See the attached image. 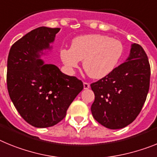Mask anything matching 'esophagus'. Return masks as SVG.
<instances>
[{
	"mask_svg": "<svg viewBox=\"0 0 157 157\" xmlns=\"http://www.w3.org/2000/svg\"><path fill=\"white\" fill-rule=\"evenodd\" d=\"M84 89H88L90 88V84L88 82H84Z\"/></svg>",
	"mask_w": 157,
	"mask_h": 157,
	"instance_id": "esophagus-1",
	"label": "esophagus"
}]
</instances>
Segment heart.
<instances>
[{
    "mask_svg": "<svg viewBox=\"0 0 157 157\" xmlns=\"http://www.w3.org/2000/svg\"><path fill=\"white\" fill-rule=\"evenodd\" d=\"M123 53L121 41L107 35H86L75 38L70 49H61L60 58L69 72L83 61V68L91 78L102 79L115 69Z\"/></svg>",
    "mask_w": 157,
    "mask_h": 157,
    "instance_id": "1",
    "label": "heart"
}]
</instances>
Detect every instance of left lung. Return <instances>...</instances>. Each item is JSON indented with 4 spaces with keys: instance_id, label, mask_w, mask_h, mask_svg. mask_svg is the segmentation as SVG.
<instances>
[{
    "instance_id": "8db88e82",
    "label": "left lung",
    "mask_w": 157,
    "mask_h": 157,
    "mask_svg": "<svg viewBox=\"0 0 157 157\" xmlns=\"http://www.w3.org/2000/svg\"><path fill=\"white\" fill-rule=\"evenodd\" d=\"M150 73L146 53L140 45L133 43L126 62L91 84L95 94L91 107L94 118L111 129H122L133 122L146 99Z\"/></svg>"
}]
</instances>
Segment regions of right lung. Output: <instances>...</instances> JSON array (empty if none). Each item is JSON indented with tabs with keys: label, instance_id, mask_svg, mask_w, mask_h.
Listing matches in <instances>:
<instances>
[{
	"label": "right lung",
	"instance_id": "right-lung-1",
	"mask_svg": "<svg viewBox=\"0 0 157 157\" xmlns=\"http://www.w3.org/2000/svg\"><path fill=\"white\" fill-rule=\"evenodd\" d=\"M60 28L40 27L12 46L7 62V87L20 116L37 128L61 122L73 99L84 88L76 77L45 64L40 56L51 47Z\"/></svg>",
	"mask_w": 157,
	"mask_h": 157
}]
</instances>
